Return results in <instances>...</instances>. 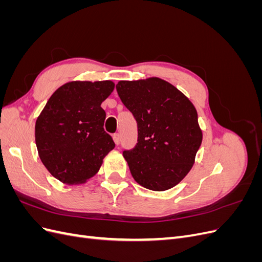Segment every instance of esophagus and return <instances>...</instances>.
Returning a JSON list of instances; mask_svg holds the SVG:
<instances>
[{"mask_svg":"<svg viewBox=\"0 0 262 262\" xmlns=\"http://www.w3.org/2000/svg\"><path fill=\"white\" fill-rule=\"evenodd\" d=\"M114 141H115V143L118 145L119 143H120V134H119V133H115L114 134Z\"/></svg>","mask_w":262,"mask_h":262,"instance_id":"34e87169","label":"esophagus"}]
</instances>
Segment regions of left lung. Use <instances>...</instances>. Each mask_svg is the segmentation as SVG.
Listing matches in <instances>:
<instances>
[{"label": "left lung", "instance_id": "left-lung-1", "mask_svg": "<svg viewBox=\"0 0 262 262\" xmlns=\"http://www.w3.org/2000/svg\"><path fill=\"white\" fill-rule=\"evenodd\" d=\"M116 87L138 122V143L123 152L132 177L154 191L175 187L192 168L202 142L195 107L160 77L120 81Z\"/></svg>", "mask_w": 262, "mask_h": 262}]
</instances>
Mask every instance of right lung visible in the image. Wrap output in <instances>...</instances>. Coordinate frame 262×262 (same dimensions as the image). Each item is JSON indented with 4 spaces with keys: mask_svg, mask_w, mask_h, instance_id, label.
Wrapping results in <instances>:
<instances>
[{
    "mask_svg": "<svg viewBox=\"0 0 262 262\" xmlns=\"http://www.w3.org/2000/svg\"><path fill=\"white\" fill-rule=\"evenodd\" d=\"M115 90L113 81H72L60 86L38 116V154L51 175L66 185H81L96 175L115 143L104 130L101 108Z\"/></svg>",
    "mask_w": 262,
    "mask_h": 262,
    "instance_id": "add662e5",
    "label": "right lung"
}]
</instances>
